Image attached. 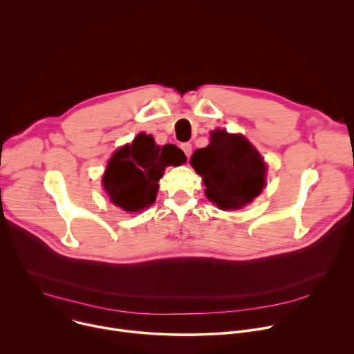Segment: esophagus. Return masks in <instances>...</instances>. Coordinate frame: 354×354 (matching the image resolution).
Returning a JSON list of instances; mask_svg holds the SVG:
<instances>
[{
	"mask_svg": "<svg viewBox=\"0 0 354 354\" xmlns=\"http://www.w3.org/2000/svg\"><path fill=\"white\" fill-rule=\"evenodd\" d=\"M180 148L183 149V153H185V156H186L187 158L192 156V144H190V142H183V144L180 145Z\"/></svg>",
	"mask_w": 354,
	"mask_h": 354,
	"instance_id": "esophagus-1",
	"label": "esophagus"
}]
</instances>
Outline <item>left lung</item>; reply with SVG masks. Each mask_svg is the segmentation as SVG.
<instances>
[{
    "label": "left lung",
    "mask_w": 354,
    "mask_h": 354,
    "mask_svg": "<svg viewBox=\"0 0 354 354\" xmlns=\"http://www.w3.org/2000/svg\"><path fill=\"white\" fill-rule=\"evenodd\" d=\"M210 144L196 149L190 164L203 176L206 196L221 210H236L250 203L266 185V164L243 136L212 131Z\"/></svg>",
    "instance_id": "left-lung-1"
}]
</instances>
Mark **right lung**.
Masks as SVG:
<instances>
[{
  "instance_id": "add662e5",
  "label": "right lung",
  "mask_w": 354,
  "mask_h": 354,
  "mask_svg": "<svg viewBox=\"0 0 354 354\" xmlns=\"http://www.w3.org/2000/svg\"><path fill=\"white\" fill-rule=\"evenodd\" d=\"M183 162L186 157L180 148L174 144L157 145L153 136L140 133L112 156L102 185L113 205L136 213L156 201L165 168Z\"/></svg>"
}]
</instances>
